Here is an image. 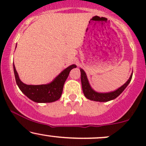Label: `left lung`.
<instances>
[{
	"label": "left lung",
	"mask_w": 146,
	"mask_h": 146,
	"mask_svg": "<svg viewBox=\"0 0 146 146\" xmlns=\"http://www.w3.org/2000/svg\"><path fill=\"white\" fill-rule=\"evenodd\" d=\"M80 72H81V82L82 87L83 93L84 94L85 97L88 100L91 101L95 102H109L110 100H115L117 98L125 88L128 86V85L130 84L132 77V73L130 75V78L124 84L122 85L119 88H117L116 90L113 91L107 92V93H99V92L95 91V90L92 88L90 86L89 82H88L87 75L82 68H80Z\"/></svg>",
	"instance_id": "1"
}]
</instances>
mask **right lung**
<instances>
[{
	"instance_id": "1",
	"label": "right lung",
	"mask_w": 146,
	"mask_h": 146,
	"mask_svg": "<svg viewBox=\"0 0 146 146\" xmlns=\"http://www.w3.org/2000/svg\"><path fill=\"white\" fill-rule=\"evenodd\" d=\"M13 66L15 79L18 88L28 98L37 103H50L59 100L62 93L64 84L70 71L73 68L77 67L75 64L68 66L50 83L41 85H28L21 80L14 64Z\"/></svg>"
}]
</instances>
